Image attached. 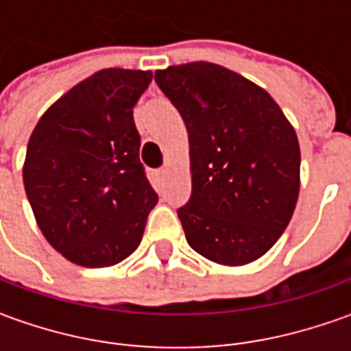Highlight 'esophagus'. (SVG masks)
Listing matches in <instances>:
<instances>
[{
	"label": "esophagus",
	"instance_id": "esophagus-1",
	"mask_svg": "<svg viewBox=\"0 0 351 351\" xmlns=\"http://www.w3.org/2000/svg\"><path fill=\"white\" fill-rule=\"evenodd\" d=\"M166 176H168V169H160L158 171V180H166Z\"/></svg>",
	"mask_w": 351,
	"mask_h": 351
}]
</instances>
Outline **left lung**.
Listing matches in <instances>:
<instances>
[{"mask_svg": "<svg viewBox=\"0 0 351 351\" xmlns=\"http://www.w3.org/2000/svg\"><path fill=\"white\" fill-rule=\"evenodd\" d=\"M154 80L189 134L191 197L178 209L187 244L221 265L256 262L299 199L295 128L265 89L219 64L169 66Z\"/></svg>", "mask_w": 351, "mask_h": 351, "instance_id": "left-lung-1", "label": "left lung"}]
</instances>
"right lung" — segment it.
Wrapping results in <instances>:
<instances>
[{
  "label": "right lung",
  "mask_w": 351,
  "mask_h": 351,
  "mask_svg": "<svg viewBox=\"0 0 351 351\" xmlns=\"http://www.w3.org/2000/svg\"><path fill=\"white\" fill-rule=\"evenodd\" d=\"M152 72L107 68L38 119L23 183L48 244L84 267L123 262L141 244L158 195L141 164L132 107Z\"/></svg>",
  "instance_id": "obj_1"
}]
</instances>
